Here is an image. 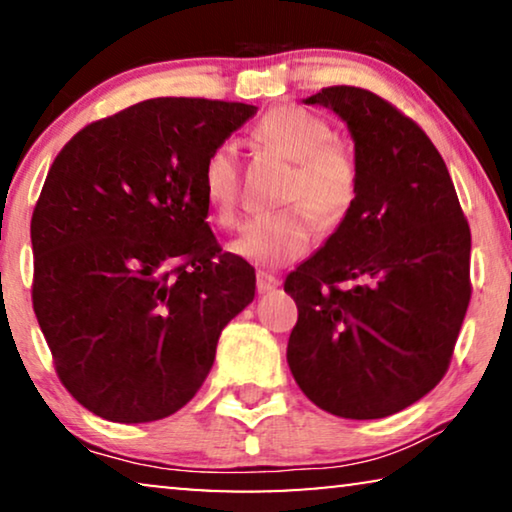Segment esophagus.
Masks as SVG:
<instances>
[{
  "instance_id": "1",
  "label": "esophagus",
  "mask_w": 512,
  "mask_h": 512,
  "mask_svg": "<svg viewBox=\"0 0 512 512\" xmlns=\"http://www.w3.org/2000/svg\"><path fill=\"white\" fill-rule=\"evenodd\" d=\"M280 285V280L273 276V273L269 271H257V292L259 294H266L271 290H276V287Z\"/></svg>"
}]
</instances>
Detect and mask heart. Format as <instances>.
<instances>
[{
	"label": "heart",
	"instance_id": "1",
	"mask_svg": "<svg viewBox=\"0 0 512 512\" xmlns=\"http://www.w3.org/2000/svg\"><path fill=\"white\" fill-rule=\"evenodd\" d=\"M322 115L283 104L266 111L253 129L259 146L294 162L283 208L253 218L232 241V253L255 266H285L304 257L313 246L315 222L320 229L341 227L359 197V162L348 143L331 139ZM201 190L215 220L232 227L239 213L241 174L236 150L220 143L201 167Z\"/></svg>",
	"mask_w": 512,
	"mask_h": 512
}]
</instances>
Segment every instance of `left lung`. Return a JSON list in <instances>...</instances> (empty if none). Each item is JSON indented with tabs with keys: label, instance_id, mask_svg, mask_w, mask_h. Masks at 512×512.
I'll list each match as a JSON object with an SVG mask.
<instances>
[{
	"label": "left lung",
	"instance_id": "1",
	"mask_svg": "<svg viewBox=\"0 0 512 512\" xmlns=\"http://www.w3.org/2000/svg\"><path fill=\"white\" fill-rule=\"evenodd\" d=\"M306 102L348 122L359 197L285 278L299 308L287 364L315 406L376 420L420 401L448 373L471 301V229L441 153L413 118L355 85Z\"/></svg>",
	"mask_w": 512,
	"mask_h": 512
}]
</instances>
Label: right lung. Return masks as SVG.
Segmentation results:
<instances>
[{"label":"right lung","mask_w":512,"mask_h":512,"mask_svg":"<svg viewBox=\"0 0 512 512\" xmlns=\"http://www.w3.org/2000/svg\"><path fill=\"white\" fill-rule=\"evenodd\" d=\"M255 106L160 97L85 125L32 213V306L67 392L111 422H153L204 383L220 331L255 297L208 227L201 167Z\"/></svg>","instance_id":"1"}]
</instances>
